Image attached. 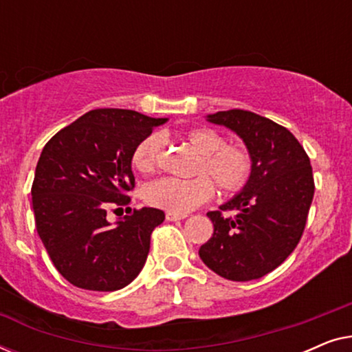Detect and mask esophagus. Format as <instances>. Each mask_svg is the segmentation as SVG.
Wrapping results in <instances>:
<instances>
[{
    "instance_id": "34e87169",
    "label": "esophagus",
    "mask_w": 352,
    "mask_h": 352,
    "mask_svg": "<svg viewBox=\"0 0 352 352\" xmlns=\"http://www.w3.org/2000/svg\"><path fill=\"white\" fill-rule=\"evenodd\" d=\"M184 218H187V214H177V213H171V211H168V213H166L168 221H181Z\"/></svg>"
}]
</instances>
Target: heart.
I'll return each instance as SVG.
<instances>
[{
    "mask_svg": "<svg viewBox=\"0 0 352 352\" xmlns=\"http://www.w3.org/2000/svg\"><path fill=\"white\" fill-rule=\"evenodd\" d=\"M181 141L197 153L194 175L190 181L163 177L144 187V200L151 206L186 214L205 204L214 194V182L224 194H235L247 184L253 170L252 155L239 144H226L221 133L211 128H192L181 134ZM162 151L158 134L144 138L134 148L133 166L148 173L157 166Z\"/></svg>",
    "mask_w": 352,
    "mask_h": 352,
    "instance_id": "heart-1",
    "label": "heart"
}]
</instances>
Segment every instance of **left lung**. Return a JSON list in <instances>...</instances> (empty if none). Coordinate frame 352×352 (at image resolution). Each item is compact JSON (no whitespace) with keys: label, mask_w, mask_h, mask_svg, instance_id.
<instances>
[{"label":"left lung","mask_w":352,"mask_h":352,"mask_svg":"<svg viewBox=\"0 0 352 352\" xmlns=\"http://www.w3.org/2000/svg\"><path fill=\"white\" fill-rule=\"evenodd\" d=\"M206 122L242 139L253 170L243 189L219 206L237 210L234 219L206 213L214 232L200 247V259L228 280H254L280 266L300 242L314 197L309 157L287 128L248 110L210 113Z\"/></svg>","instance_id":"left-lung-1"}]
</instances>
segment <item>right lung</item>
Segmentation results:
<instances>
[{"label": "right lung", "instance_id": "1", "mask_svg": "<svg viewBox=\"0 0 352 352\" xmlns=\"http://www.w3.org/2000/svg\"><path fill=\"white\" fill-rule=\"evenodd\" d=\"M166 122L136 110L96 109L43 148L32 186L36 230L52 264L72 285L115 292L142 271L151 234L165 213L126 208V216L110 224L107 210L129 204L134 148Z\"/></svg>", "mask_w": 352, "mask_h": 352}]
</instances>
